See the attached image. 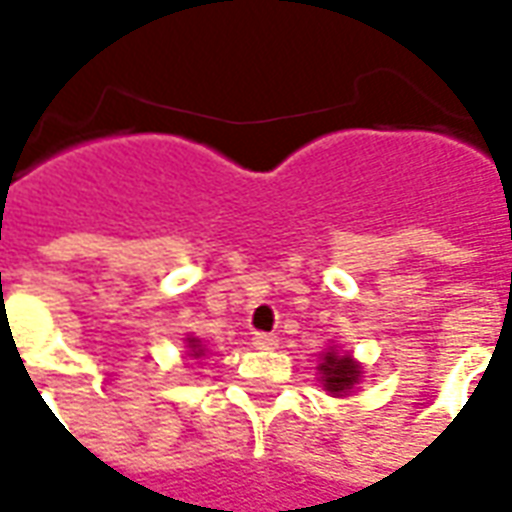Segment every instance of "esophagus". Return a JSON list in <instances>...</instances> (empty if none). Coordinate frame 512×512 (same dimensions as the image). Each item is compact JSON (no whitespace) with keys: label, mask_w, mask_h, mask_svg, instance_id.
<instances>
[{"label":"esophagus","mask_w":512,"mask_h":512,"mask_svg":"<svg viewBox=\"0 0 512 512\" xmlns=\"http://www.w3.org/2000/svg\"><path fill=\"white\" fill-rule=\"evenodd\" d=\"M252 345H255V348H277L279 337H277V334L257 332L255 337H252Z\"/></svg>","instance_id":"1"}]
</instances>
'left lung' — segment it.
<instances>
[{
    "label": "left lung",
    "mask_w": 512,
    "mask_h": 512,
    "mask_svg": "<svg viewBox=\"0 0 512 512\" xmlns=\"http://www.w3.org/2000/svg\"><path fill=\"white\" fill-rule=\"evenodd\" d=\"M321 373H323V386L332 392V395H343L348 389H354L359 384V376H362V370L356 365L354 359L348 354H323V362H321Z\"/></svg>",
    "instance_id": "1"
}]
</instances>
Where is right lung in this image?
<instances>
[{"instance_id":"1","label":"right lung","mask_w":512,"mask_h":512,"mask_svg":"<svg viewBox=\"0 0 512 512\" xmlns=\"http://www.w3.org/2000/svg\"><path fill=\"white\" fill-rule=\"evenodd\" d=\"M189 348H191V356H202L200 340H194V337H189Z\"/></svg>"}]
</instances>
